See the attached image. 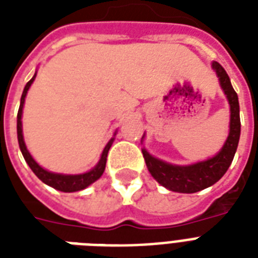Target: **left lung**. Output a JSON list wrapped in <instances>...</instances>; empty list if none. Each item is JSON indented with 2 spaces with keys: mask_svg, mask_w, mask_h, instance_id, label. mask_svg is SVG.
Segmentation results:
<instances>
[{
  "mask_svg": "<svg viewBox=\"0 0 258 258\" xmlns=\"http://www.w3.org/2000/svg\"><path fill=\"white\" fill-rule=\"evenodd\" d=\"M212 67L220 79L221 88L224 89L225 95L228 97L229 105H230L229 137L220 153L208 161L198 162V163L188 166H178L153 157L151 154L147 153L146 149L142 150L146 165H147L149 171L151 172V175L162 186H165L171 191L190 194V192H197L212 186L218 182L224 176L225 172L228 171L229 166L232 163L234 154H236L241 134L238 96H237L236 91L233 89L230 79L222 66L217 61H213Z\"/></svg>",
  "mask_w": 258,
  "mask_h": 258,
  "instance_id": "1",
  "label": "left lung"
}]
</instances>
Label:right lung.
Returning <instances> with one entry per match:
<instances>
[{
  "label": "right lung",
  "mask_w": 258,
  "mask_h": 258,
  "mask_svg": "<svg viewBox=\"0 0 258 258\" xmlns=\"http://www.w3.org/2000/svg\"><path fill=\"white\" fill-rule=\"evenodd\" d=\"M36 75L33 78L30 79L29 82L26 83L25 88H24V92H22L21 96V103H20V108H18L17 113V138H18V145H20V150H21L22 155L25 158L26 163L29 165V167L32 169V171L37 175L38 179H41L44 183H46L48 186H52L56 190H60V191L64 192H74L79 191V190H83V188L88 187L89 184L93 183L95 180H97L103 175L105 169V162H107V154H108L109 147L112 146L113 138L107 143V146L103 150V154H101L100 161L97 163L92 170H89L88 172H84V174H78V175H66V174H57V172H50L48 170L42 169L41 166L38 165L37 162L34 161L32 155L29 154V151L26 150L25 142H24V137H22V108H24V101H25V96L28 93V89L32 86Z\"/></svg>",
  "instance_id": "right-lung-1"
}]
</instances>
